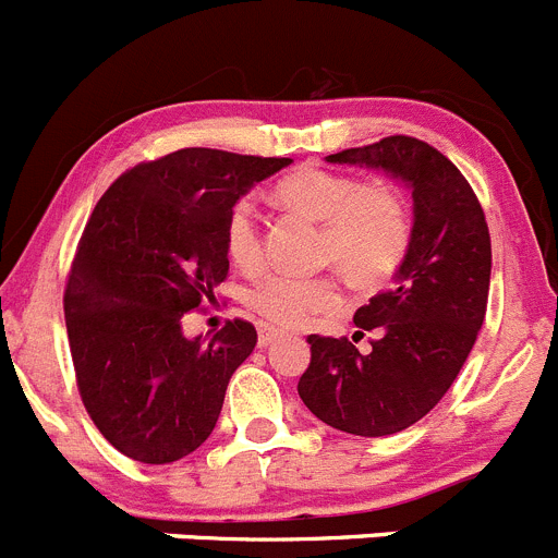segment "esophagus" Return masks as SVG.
Listing matches in <instances>:
<instances>
[{
  "label": "esophagus",
  "mask_w": 558,
  "mask_h": 558,
  "mask_svg": "<svg viewBox=\"0 0 558 558\" xmlns=\"http://www.w3.org/2000/svg\"><path fill=\"white\" fill-rule=\"evenodd\" d=\"M279 338V329H274V327H263L259 329V338H256V343H259V347H270V343H274V340Z\"/></svg>",
  "instance_id": "obj_1"
}]
</instances>
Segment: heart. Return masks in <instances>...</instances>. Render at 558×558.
I'll return each instance as SVG.
<instances>
[{
	"mask_svg": "<svg viewBox=\"0 0 558 558\" xmlns=\"http://www.w3.org/2000/svg\"><path fill=\"white\" fill-rule=\"evenodd\" d=\"M276 204L322 223L318 265L338 270L354 290L386 288L405 265L413 243V215L405 195L388 181H360L327 167H302L274 186ZM223 245L231 263L256 270L265 259L259 215L236 201L226 215ZM245 304L279 329H299L315 315L340 310L332 276L265 274L245 293Z\"/></svg>",
	"mask_w": 558,
	"mask_h": 558,
	"instance_id": "obj_1",
	"label": "heart"
}]
</instances>
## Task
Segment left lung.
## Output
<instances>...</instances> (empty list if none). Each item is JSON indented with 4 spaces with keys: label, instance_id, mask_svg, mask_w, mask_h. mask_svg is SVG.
I'll use <instances>...</instances> for the list:
<instances>
[{
    "label": "left lung",
    "instance_id": "obj_1",
    "mask_svg": "<svg viewBox=\"0 0 558 558\" xmlns=\"http://www.w3.org/2000/svg\"><path fill=\"white\" fill-rule=\"evenodd\" d=\"M338 165L383 167L413 190V243L397 284L354 313L357 340L310 335V366L299 397L329 427L352 436H391L441 402L475 347L486 318L492 240L470 181L445 153L413 136L329 156Z\"/></svg>",
    "mask_w": 558,
    "mask_h": 558
}]
</instances>
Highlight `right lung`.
Returning <instances> with one entry per match:
<instances>
[{
  "mask_svg": "<svg viewBox=\"0 0 558 558\" xmlns=\"http://www.w3.org/2000/svg\"><path fill=\"white\" fill-rule=\"evenodd\" d=\"M288 165L184 147L122 172L88 215L63 315L83 408L122 456L172 463L218 425L256 329L234 318L201 343L181 335V318L215 302L229 276L231 206Z\"/></svg>",
  "mask_w": 558,
  "mask_h": 558,
  "instance_id": "right-lung-1",
  "label": "right lung"
}]
</instances>
